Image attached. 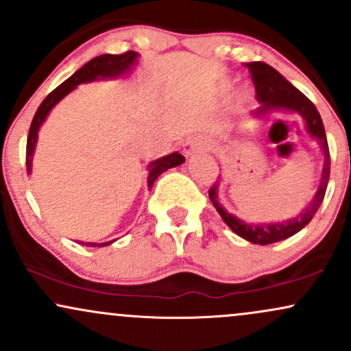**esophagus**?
<instances>
[{"mask_svg": "<svg viewBox=\"0 0 351 351\" xmlns=\"http://www.w3.org/2000/svg\"><path fill=\"white\" fill-rule=\"evenodd\" d=\"M208 150V143L201 138H189L183 145V153L186 156L196 155V153H204Z\"/></svg>", "mask_w": 351, "mask_h": 351, "instance_id": "esophagus-1", "label": "esophagus"}]
</instances>
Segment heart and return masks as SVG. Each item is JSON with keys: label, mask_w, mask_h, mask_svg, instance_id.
Here are the masks:
<instances>
[{"label": "heart", "mask_w": 351, "mask_h": 351, "mask_svg": "<svg viewBox=\"0 0 351 351\" xmlns=\"http://www.w3.org/2000/svg\"><path fill=\"white\" fill-rule=\"evenodd\" d=\"M226 87H228V86H226ZM236 99H237V102H241V104L247 102V100L251 99V90H249L247 87L239 88V90H237V94H236Z\"/></svg>", "instance_id": "1"}]
</instances>
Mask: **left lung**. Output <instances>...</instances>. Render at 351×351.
<instances>
[{
	"mask_svg": "<svg viewBox=\"0 0 351 351\" xmlns=\"http://www.w3.org/2000/svg\"><path fill=\"white\" fill-rule=\"evenodd\" d=\"M245 67L251 72L254 87H256L257 102H261V107L254 112V115L263 117L271 110L297 112V114L304 117L305 123H307L308 134L320 143V148L324 150L325 155L320 186H318V191L317 195L313 196L312 203H310L299 216L293 217V219L284 221V223L261 224V226L259 224L254 226V224L244 223V221L237 219L236 216L229 215L224 208H221L219 199H217V181L209 188V199H211L213 206L216 208V211L219 213L221 217H223L224 223H226L237 236H241L243 239L249 241V243L252 244L267 245L272 243H279L282 239H287V237L297 234V232H299L302 228L307 226L310 221H312V217L315 216L322 201L325 198V191H327V184L330 180V150L327 135H325L324 122H322V117L318 114L317 107L313 106L312 100L305 97L299 88L293 87L289 80L282 77L279 72L269 66V64L259 62V60H257V62H247Z\"/></svg>",
	"mask_w": 351,
	"mask_h": 351,
	"instance_id": "1",
	"label": "left lung"
}]
</instances>
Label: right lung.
<instances>
[{
  "instance_id": "1",
  "label": "right lung",
  "mask_w": 351,
  "mask_h": 351,
  "mask_svg": "<svg viewBox=\"0 0 351 351\" xmlns=\"http://www.w3.org/2000/svg\"><path fill=\"white\" fill-rule=\"evenodd\" d=\"M136 54L135 51H127L123 54H102L97 56V58L90 59L87 64H84L79 71H75L74 74L71 75L69 79L64 80L59 87H56L54 90L47 95L46 99L43 100L41 106L38 107L36 110L33 122H31L29 127V134H27V143H26V168L27 173H31V167H33V153L36 148V140H38V130L41 127V123L46 120V117L49 112L52 110V107L59 102L60 99L66 97L67 94L74 88L75 86L82 82H92V80L99 79V77H117V75L123 74L130 69L132 66L135 64ZM184 162V156L181 153H171V155L163 156V158L155 160L150 167V175H148V186H153L155 180L162 175L163 171H167L168 168L178 167ZM115 241V239H114ZM114 241H108V243H102V244H95V243H87L86 245H90V247H104V245L112 244ZM84 244V243H82Z\"/></svg>"
}]
</instances>
